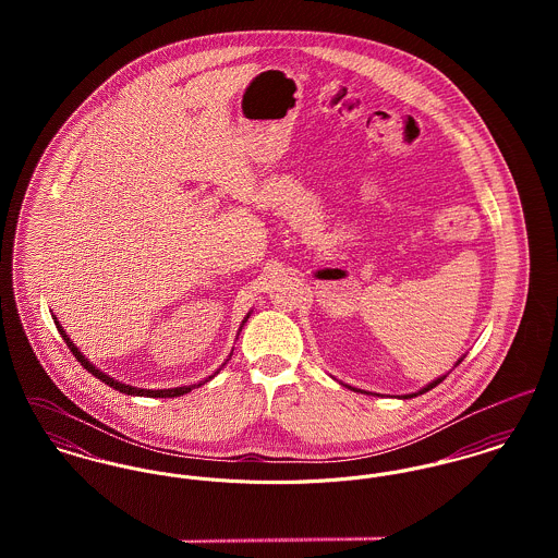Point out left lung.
<instances>
[{
  "label": "left lung",
  "instance_id": "obj_1",
  "mask_svg": "<svg viewBox=\"0 0 558 558\" xmlns=\"http://www.w3.org/2000/svg\"><path fill=\"white\" fill-rule=\"evenodd\" d=\"M460 363H462V359H460V361H458V363H456V365H460ZM445 378H447V374H445V376H440V378H436V380H432V383H429V385H427V387H423V389H421V391H416V393H410V396H401V398L408 399V398H416V396H423V393H427V391H429V389H434V387H436V385H440V383H442V380H445ZM350 389H352V387H350ZM352 391H356V393H365V391H361V389H352Z\"/></svg>",
  "mask_w": 558,
  "mask_h": 558
}]
</instances>
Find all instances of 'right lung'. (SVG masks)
<instances>
[{
  "label": "right lung",
  "instance_id": "1",
  "mask_svg": "<svg viewBox=\"0 0 558 558\" xmlns=\"http://www.w3.org/2000/svg\"><path fill=\"white\" fill-rule=\"evenodd\" d=\"M248 318V316H246ZM246 318L242 319V324L246 322ZM56 322V326H58V330H60V335L64 337V341H66V345L71 348V352L75 354V359L80 361L81 365H83V369H87L94 378H98V380H102L105 385H109L111 389H116V391H120V393H126V396H137V398H180V396H184V393H191L195 387H202L204 383H208L210 378H206V380H202V383H197V385H189V387H175V389H160V391H153V389H137V387H131V385H122V383H118V380H113V378H109L107 374H102L100 369H96L83 354L80 352V348L71 341V337L66 335V330L62 328V324L58 322V318H53ZM217 374V372H215Z\"/></svg>",
  "mask_w": 558,
  "mask_h": 558
}]
</instances>
